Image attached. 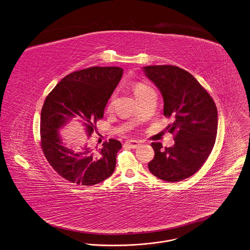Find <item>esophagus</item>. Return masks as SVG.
Wrapping results in <instances>:
<instances>
[{
	"label": "esophagus",
	"instance_id": "34e87169",
	"mask_svg": "<svg viewBox=\"0 0 250 250\" xmlns=\"http://www.w3.org/2000/svg\"><path fill=\"white\" fill-rule=\"evenodd\" d=\"M125 146H127L134 149V148L140 146V143L137 142V141H134V140H130V141L125 142Z\"/></svg>",
	"mask_w": 250,
	"mask_h": 250
}]
</instances>
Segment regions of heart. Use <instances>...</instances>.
Here are the masks:
<instances>
[{
    "instance_id": "obj_1",
    "label": "heart",
    "mask_w": 250,
    "mask_h": 250,
    "mask_svg": "<svg viewBox=\"0 0 250 250\" xmlns=\"http://www.w3.org/2000/svg\"><path fill=\"white\" fill-rule=\"evenodd\" d=\"M132 89L133 92H134V94H135V96L137 97L138 100L141 99V98H143L144 96H146L147 93L154 91L153 88H151V87H149L146 84H145V83H140V82H139V83H135V84L133 85ZM113 101H114V96H112V98L110 99V102H109L108 106H107L108 108H110V107L112 106Z\"/></svg>"
}]
</instances>
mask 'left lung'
Masks as SVG:
<instances>
[{"label": "left lung", "instance_id": "1", "mask_svg": "<svg viewBox=\"0 0 250 250\" xmlns=\"http://www.w3.org/2000/svg\"><path fill=\"white\" fill-rule=\"evenodd\" d=\"M143 71L160 89L163 114L175 121L167 126L175 134V145L162 148L152 143L155 157L149 171L158 178L176 182L195 174L215 144L218 114L214 101L187 71L172 65L146 66Z\"/></svg>", "mask_w": 250, "mask_h": 250}]
</instances>
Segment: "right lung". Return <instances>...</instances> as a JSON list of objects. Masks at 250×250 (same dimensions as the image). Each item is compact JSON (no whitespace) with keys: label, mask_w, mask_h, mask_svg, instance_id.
<instances>
[{"label":"right lung","mask_w":250,"mask_h":250,"mask_svg":"<svg viewBox=\"0 0 250 250\" xmlns=\"http://www.w3.org/2000/svg\"><path fill=\"white\" fill-rule=\"evenodd\" d=\"M123 72L119 67H91L74 72L61 79L45 99L41 113L43 154L59 176L75 185L92 186L111 176L122 144L110 139L97 150L87 145L73 149L62 142L59 130L76 120L90 137Z\"/></svg>","instance_id":"add662e5"}]
</instances>
